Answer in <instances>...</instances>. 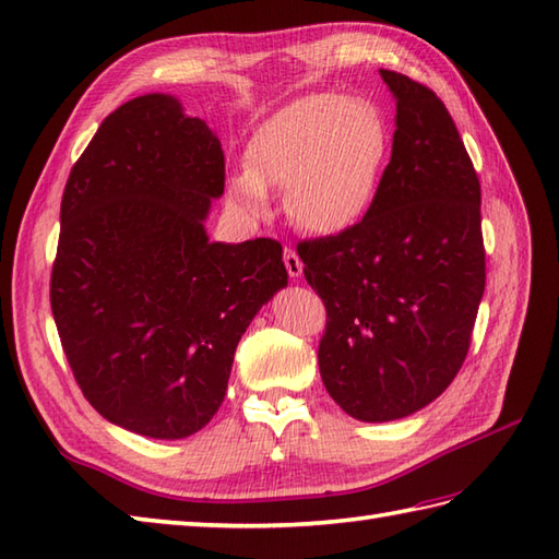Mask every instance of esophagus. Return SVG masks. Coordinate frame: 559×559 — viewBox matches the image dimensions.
Returning a JSON list of instances; mask_svg holds the SVG:
<instances>
[{
  "label": "esophagus",
  "instance_id": "esophagus-1",
  "mask_svg": "<svg viewBox=\"0 0 559 559\" xmlns=\"http://www.w3.org/2000/svg\"><path fill=\"white\" fill-rule=\"evenodd\" d=\"M283 261H286V269H288V276L290 278H300L302 276V259L298 257V252H295V249H290V247H286L283 249Z\"/></svg>",
  "mask_w": 559,
  "mask_h": 559
}]
</instances>
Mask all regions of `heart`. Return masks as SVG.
Returning <instances> with one entry per match:
<instances>
[{
	"label": "heart",
	"mask_w": 559,
	"mask_h": 559,
	"mask_svg": "<svg viewBox=\"0 0 559 559\" xmlns=\"http://www.w3.org/2000/svg\"><path fill=\"white\" fill-rule=\"evenodd\" d=\"M391 156V127L374 103L334 91L307 93L261 122L245 146V173L225 185L242 216H269V192H286L300 230L331 237L370 213Z\"/></svg>",
	"instance_id": "b5f03b06"
}]
</instances>
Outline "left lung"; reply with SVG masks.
Instances as JSON below:
<instances>
[{
    "label": "left lung",
    "mask_w": 559,
    "mask_h": 559,
    "mask_svg": "<svg viewBox=\"0 0 559 559\" xmlns=\"http://www.w3.org/2000/svg\"><path fill=\"white\" fill-rule=\"evenodd\" d=\"M379 74L396 129L374 204L355 228L298 247L329 317L319 374L362 423L406 418L442 394L485 290L480 182L456 124L423 83Z\"/></svg>",
    "instance_id": "1"
}]
</instances>
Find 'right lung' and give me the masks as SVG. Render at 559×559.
<instances>
[{
  "instance_id": "right-lung-1",
  "label": "right lung",
  "mask_w": 559,
  "mask_h": 559,
  "mask_svg": "<svg viewBox=\"0 0 559 559\" xmlns=\"http://www.w3.org/2000/svg\"><path fill=\"white\" fill-rule=\"evenodd\" d=\"M225 160L170 93L120 105L64 187L50 302L83 396L105 420L185 439L216 415L235 348L288 286L269 237L211 242Z\"/></svg>"
}]
</instances>
